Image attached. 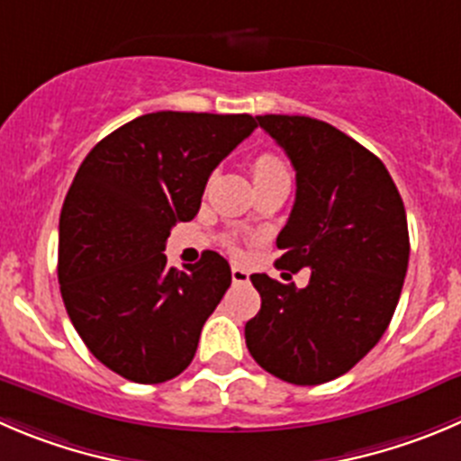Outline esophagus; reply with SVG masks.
<instances>
[{"label": "esophagus", "instance_id": "1", "mask_svg": "<svg viewBox=\"0 0 461 461\" xmlns=\"http://www.w3.org/2000/svg\"><path fill=\"white\" fill-rule=\"evenodd\" d=\"M230 278H233L235 285H242V283H249V271L242 269V267L233 265L230 267Z\"/></svg>", "mask_w": 461, "mask_h": 461}]
</instances>
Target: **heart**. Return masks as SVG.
<instances>
[{
    "mask_svg": "<svg viewBox=\"0 0 461 461\" xmlns=\"http://www.w3.org/2000/svg\"><path fill=\"white\" fill-rule=\"evenodd\" d=\"M251 172H253V181H262V178L276 176V174H285V165L276 153H260V156L253 158L251 162Z\"/></svg>",
    "mask_w": 461,
    "mask_h": 461,
    "instance_id": "b5f03b06",
    "label": "heart"
}]
</instances>
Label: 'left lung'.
I'll use <instances>...</instances> for the list:
<instances>
[{
	"label": "left lung",
	"instance_id": "8db88e82",
	"mask_svg": "<svg viewBox=\"0 0 461 461\" xmlns=\"http://www.w3.org/2000/svg\"><path fill=\"white\" fill-rule=\"evenodd\" d=\"M296 172V201L276 260L285 280L253 274L260 312L247 321L249 353L276 378L321 384L353 369L380 341L410 260L405 205L378 156L335 126L303 115H258Z\"/></svg>",
	"mask_w": 461,
	"mask_h": 461
}]
</instances>
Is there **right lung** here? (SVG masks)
Instances as JSON below:
<instances>
[{
  "mask_svg": "<svg viewBox=\"0 0 461 461\" xmlns=\"http://www.w3.org/2000/svg\"><path fill=\"white\" fill-rule=\"evenodd\" d=\"M256 126L251 115L149 113L81 162L60 210V294L90 353L122 378L158 384L190 366L230 267L205 251L178 271L162 251L174 223L199 212L212 169Z\"/></svg>",
  "mask_w": 461,
  "mask_h": 461,
  "instance_id": "1",
  "label": "right lung"
}]
</instances>
